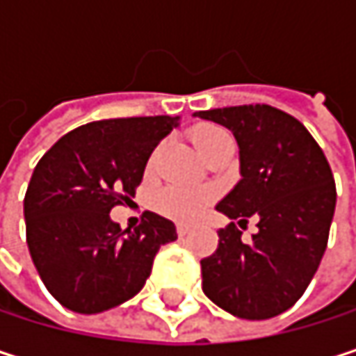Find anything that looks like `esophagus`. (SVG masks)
<instances>
[{
  "label": "esophagus",
  "instance_id": "34e87169",
  "mask_svg": "<svg viewBox=\"0 0 356 356\" xmlns=\"http://www.w3.org/2000/svg\"><path fill=\"white\" fill-rule=\"evenodd\" d=\"M189 233V227L187 225H177V235L179 237H185Z\"/></svg>",
  "mask_w": 356,
  "mask_h": 356
}]
</instances>
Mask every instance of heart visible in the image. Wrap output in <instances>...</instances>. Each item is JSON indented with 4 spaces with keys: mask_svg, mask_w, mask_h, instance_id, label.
Here are the masks:
<instances>
[{
    "mask_svg": "<svg viewBox=\"0 0 356 356\" xmlns=\"http://www.w3.org/2000/svg\"><path fill=\"white\" fill-rule=\"evenodd\" d=\"M187 136L202 156H206L220 142L231 138L229 131L216 123H195L193 127H189ZM212 200H214V189H210V187H193V185H185V183H173L156 193L154 206L161 214H165L173 220L191 222L206 210V206Z\"/></svg>",
    "mask_w": 356,
    "mask_h": 356,
    "instance_id": "1",
    "label": "heart"
}]
</instances>
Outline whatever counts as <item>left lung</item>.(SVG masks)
<instances>
[{"label":"left lung","instance_id":"1","mask_svg":"<svg viewBox=\"0 0 356 356\" xmlns=\"http://www.w3.org/2000/svg\"><path fill=\"white\" fill-rule=\"evenodd\" d=\"M229 127L239 144L241 181L216 206L239 226L258 218L245 242L235 222L218 231L204 257L202 289L210 301L243 320H268L291 309L327 248L336 183L320 144L293 115L270 105L197 111Z\"/></svg>","mask_w":356,"mask_h":356}]
</instances>
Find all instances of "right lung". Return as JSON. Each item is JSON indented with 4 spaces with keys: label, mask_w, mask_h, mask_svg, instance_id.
Here are the masks:
<instances>
[{
    "label": "right lung",
    "mask_w": 356,
    "mask_h": 356,
    "mask_svg": "<svg viewBox=\"0 0 356 356\" xmlns=\"http://www.w3.org/2000/svg\"><path fill=\"white\" fill-rule=\"evenodd\" d=\"M179 117H123L80 125L38 161L24 195L26 243L47 291L76 314H101L138 295L175 225L144 212L136 229L111 220L129 202L159 142Z\"/></svg>",
    "instance_id": "right-lung-1"
}]
</instances>
